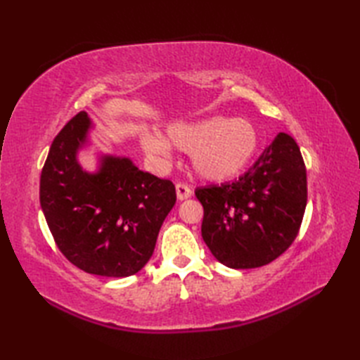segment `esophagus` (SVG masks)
I'll use <instances>...</instances> for the list:
<instances>
[{"label": "esophagus", "instance_id": "1", "mask_svg": "<svg viewBox=\"0 0 360 360\" xmlns=\"http://www.w3.org/2000/svg\"><path fill=\"white\" fill-rule=\"evenodd\" d=\"M176 196H178L179 201H184L187 198L192 196V190H190L188 186L181 184L179 182V184H176Z\"/></svg>", "mask_w": 360, "mask_h": 360}]
</instances>
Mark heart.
I'll use <instances>...</instances> for the list:
<instances>
[{
    "instance_id": "heart-1",
    "label": "heart",
    "mask_w": 360,
    "mask_h": 360,
    "mask_svg": "<svg viewBox=\"0 0 360 360\" xmlns=\"http://www.w3.org/2000/svg\"><path fill=\"white\" fill-rule=\"evenodd\" d=\"M167 136L176 148L190 153L193 172L201 179L215 182L238 176L254 160L259 147L258 129L248 119L215 116L178 122L168 127ZM168 141L156 133L141 134L143 151L159 160L170 158Z\"/></svg>"
}]
</instances>
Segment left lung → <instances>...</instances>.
<instances>
[{
	"label": "left lung",
	"instance_id": "left-lung-1",
	"mask_svg": "<svg viewBox=\"0 0 360 360\" xmlns=\"http://www.w3.org/2000/svg\"><path fill=\"white\" fill-rule=\"evenodd\" d=\"M202 240L219 263L252 269L274 262L298 233L308 201L297 142L278 133L249 170L229 184L196 188Z\"/></svg>",
	"mask_w": 360,
	"mask_h": 360
}]
</instances>
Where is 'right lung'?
<instances>
[{
    "instance_id": "1",
    "label": "right lung",
    "mask_w": 360,
    "mask_h": 360,
    "mask_svg": "<svg viewBox=\"0 0 360 360\" xmlns=\"http://www.w3.org/2000/svg\"><path fill=\"white\" fill-rule=\"evenodd\" d=\"M91 128L82 111L53 139L40 179L41 210L74 266L102 277H129L151 258L176 190L129 158L102 155L97 170L86 172L79 151L89 143Z\"/></svg>"
}]
</instances>
